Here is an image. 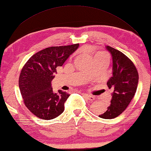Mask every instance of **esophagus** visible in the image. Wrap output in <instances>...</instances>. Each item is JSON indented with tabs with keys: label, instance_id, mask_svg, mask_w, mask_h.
<instances>
[{
	"label": "esophagus",
	"instance_id": "esophagus-1",
	"mask_svg": "<svg viewBox=\"0 0 151 151\" xmlns=\"http://www.w3.org/2000/svg\"><path fill=\"white\" fill-rule=\"evenodd\" d=\"M83 95L84 96H86L87 99L88 100H90V101H93V100H95V97L93 96H92V95L87 94H84V93H83Z\"/></svg>",
	"mask_w": 151,
	"mask_h": 151
}]
</instances>
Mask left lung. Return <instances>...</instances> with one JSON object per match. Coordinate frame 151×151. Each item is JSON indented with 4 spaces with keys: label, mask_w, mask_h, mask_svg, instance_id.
<instances>
[{
    "label": "left lung",
    "mask_w": 151,
    "mask_h": 151,
    "mask_svg": "<svg viewBox=\"0 0 151 151\" xmlns=\"http://www.w3.org/2000/svg\"><path fill=\"white\" fill-rule=\"evenodd\" d=\"M106 48L112 57V76L107 82L112 97L110 105L99 117L114 119L123 113L135 96L139 75L133 63L122 52L110 46Z\"/></svg>",
    "instance_id": "1"
}]
</instances>
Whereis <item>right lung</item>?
I'll use <instances>...</instances> for the list:
<instances>
[{
    "label": "right lung",
    "mask_w": 151,
    "mask_h": 151,
    "mask_svg": "<svg viewBox=\"0 0 151 151\" xmlns=\"http://www.w3.org/2000/svg\"><path fill=\"white\" fill-rule=\"evenodd\" d=\"M78 46L77 43L45 48L30 57L22 69L19 88L24 104L39 118L53 119L63 112L70 94L61 90L54 92L51 81L56 68L61 67Z\"/></svg>",
    "instance_id": "add662e5"
}]
</instances>
